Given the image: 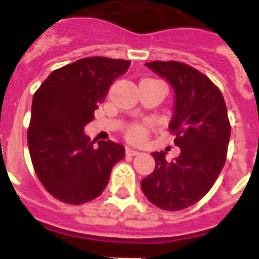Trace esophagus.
<instances>
[{
    "label": "esophagus",
    "mask_w": 259,
    "mask_h": 259,
    "mask_svg": "<svg viewBox=\"0 0 259 259\" xmlns=\"http://www.w3.org/2000/svg\"><path fill=\"white\" fill-rule=\"evenodd\" d=\"M139 151H137V150H133V148H129V147H127L126 148V155H129V156H137V155H139Z\"/></svg>",
    "instance_id": "obj_1"
}]
</instances>
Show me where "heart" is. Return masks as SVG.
<instances>
[{
    "mask_svg": "<svg viewBox=\"0 0 259 259\" xmlns=\"http://www.w3.org/2000/svg\"><path fill=\"white\" fill-rule=\"evenodd\" d=\"M147 134H148L147 126H144V125H133L126 132V138L130 142H134V143H141L146 139Z\"/></svg>",
    "mask_w": 259,
    "mask_h": 259,
    "instance_id": "b5f03b06",
    "label": "heart"
}]
</instances>
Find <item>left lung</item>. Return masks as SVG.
Here are the masks:
<instances>
[{
  "mask_svg": "<svg viewBox=\"0 0 259 259\" xmlns=\"http://www.w3.org/2000/svg\"><path fill=\"white\" fill-rule=\"evenodd\" d=\"M146 67L174 90V115L169 122L181 153L166 161L153 152V173L142 179V191L157 208L186 209L213 187L227 156L231 126L221 90L204 73L181 62H151Z\"/></svg>",
  "mask_w": 259,
  "mask_h": 259,
  "instance_id": "8db88e82",
  "label": "left lung"
}]
</instances>
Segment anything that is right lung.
I'll return each instance as SVG.
<instances>
[{
    "label": "right lung",
    "instance_id": "obj_1",
    "mask_svg": "<svg viewBox=\"0 0 259 259\" xmlns=\"http://www.w3.org/2000/svg\"><path fill=\"white\" fill-rule=\"evenodd\" d=\"M129 66V60L83 58L51 72L34 93L28 148L39 182L55 199L72 205L94 200L124 158L122 144L101 141L95 147L83 127Z\"/></svg>",
    "mask_w": 259,
    "mask_h": 259
}]
</instances>
